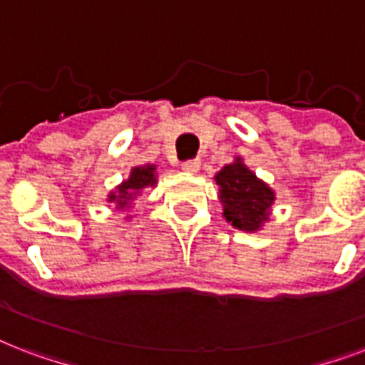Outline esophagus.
Wrapping results in <instances>:
<instances>
[{
	"label": "esophagus",
	"instance_id": "esophagus-1",
	"mask_svg": "<svg viewBox=\"0 0 365 365\" xmlns=\"http://www.w3.org/2000/svg\"><path fill=\"white\" fill-rule=\"evenodd\" d=\"M182 168L185 172H189V174H197V172H199V168H201V160H199V158L185 160V163H182Z\"/></svg>",
	"mask_w": 365,
	"mask_h": 365
}]
</instances>
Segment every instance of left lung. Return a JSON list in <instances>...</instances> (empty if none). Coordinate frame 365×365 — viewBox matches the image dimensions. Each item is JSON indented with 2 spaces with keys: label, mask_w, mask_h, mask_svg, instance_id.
I'll return each mask as SVG.
<instances>
[{
  "label": "left lung",
  "mask_w": 365,
  "mask_h": 365,
  "mask_svg": "<svg viewBox=\"0 0 365 365\" xmlns=\"http://www.w3.org/2000/svg\"><path fill=\"white\" fill-rule=\"evenodd\" d=\"M218 185V199L224 212L222 216L241 232L257 233L269 222L275 202V191L268 183L250 170L241 157L233 158L218 174H214Z\"/></svg>",
  "instance_id": "left-lung-1"
}]
</instances>
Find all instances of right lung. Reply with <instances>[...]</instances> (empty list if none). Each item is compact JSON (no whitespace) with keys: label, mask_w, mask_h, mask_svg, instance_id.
<instances>
[{"label":"right lung","mask_w":365,"mask_h":365,"mask_svg":"<svg viewBox=\"0 0 365 365\" xmlns=\"http://www.w3.org/2000/svg\"><path fill=\"white\" fill-rule=\"evenodd\" d=\"M158 182L157 164H141V166H133L130 170V176L122 180L115 189H110L107 195V202L115 205L118 212H126L133 205V201L143 195L145 189H153ZM130 220L132 216H124Z\"/></svg>","instance_id":"obj_1"}]
</instances>
